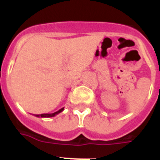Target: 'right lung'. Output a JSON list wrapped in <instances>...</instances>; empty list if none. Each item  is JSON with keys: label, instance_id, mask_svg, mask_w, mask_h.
I'll return each mask as SVG.
<instances>
[{"label": "right lung", "instance_id": "1", "mask_svg": "<svg viewBox=\"0 0 160 160\" xmlns=\"http://www.w3.org/2000/svg\"><path fill=\"white\" fill-rule=\"evenodd\" d=\"M63 110H64V108H62L60 109L59 111H56V112L54 113H52V114H35L34 116L36 117H42V118H51V117H54L55 115H57V114H58L59 113H61L62 111H63Z\"/></svg>", "mask_w": 160, "mask_h": 160}]
</instances>
